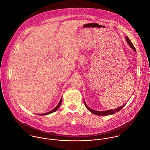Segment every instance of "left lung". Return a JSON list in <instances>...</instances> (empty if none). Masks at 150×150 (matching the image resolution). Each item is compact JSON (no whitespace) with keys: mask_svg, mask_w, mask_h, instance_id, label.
<instances>
[{"mask_svg":"<svg viewBox=\"0 0 150 150\" xmlns=\"http://www.w3.org/2000/svg\"><path fill=\"white\" fill-rule=\"evenodd\" d=\"M126 40L127 43L129 44V45H130V47L133 50H134L135 51H136V48H134V47L133 43L132 42V41H130V40L129 38L128 37H126ZM83 102H84V104H85V105L86 109H87L89 112H91L92 113H93V114H95V115H98V116H108V115H113V114H114V113H116V112H119V111L126 105V103L124 104L122 106H120V107H119L118 108L115 109H112V110H106V111H96V110H93V109H91V108L86 105V103L85 102V100H83Z\"/></svg>","mask_w":150,"mask_h":150,"instance_id":"left-lung-1","label":"left lung"}]
</instances>
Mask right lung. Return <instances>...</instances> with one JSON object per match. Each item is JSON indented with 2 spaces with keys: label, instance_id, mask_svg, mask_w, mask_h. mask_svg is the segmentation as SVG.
<instances>
[{
  "label": "right lung",
  "instance_id": "1",
  "mask_svg": "<svg viewBox=\"0 0 150 150\" xmlns=\"http://www.w3.org/2000/svg\"><path fill=\"white\" fill-rule=\"evenodd\" d=\"M61 102H62V98H61V100H60V101H59V103L58 104V105L53 109V110H51V111H50V112H47V113H42V114H38V115H40V116H43V115H49V114H51V113H53V112H55V111H57L58 109V108H59V106H60V105H61Z\"/></svg>",
  "mask_w": 150,
  "mask_h": 150
}]
</instances>
